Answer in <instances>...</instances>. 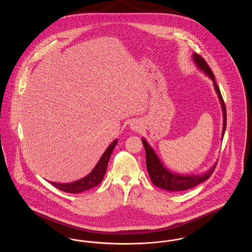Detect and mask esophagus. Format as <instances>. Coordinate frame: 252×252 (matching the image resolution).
Returning <instances> with one entry per match:
<instances>
[{
    "instance_id": "34e87169",
    "label": "esophagus",
    "mask_w": 252,
    "mask_h": 252,
    "mask_svg": "<svg viewBox=\"0 0 252 252\" xmlns=\"http://www.w3.org/2000/svg\"><path fill=\"white\" fill-rule=\"evenodd\" d=\"M130 128L134 131H140L141 130V126L139 124V122L137 121H134L130 124Z\"/></svg>"
}]
</instances>
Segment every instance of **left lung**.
Returning <instances> with one entry per match:
<instances>
[{
	"mask_svg": "<svg viewBox=\"0 0 252 252\" xmlns=\"http://www.w3.org/2000/svg\"><path fill=\"white\" fill-rule=\"evenodd\" d=\"M192 59L195 66L197 67V69H199L201 72H203L204 74L207 75L213 81L214 88H215L217 97L219 99L222 113H223V127H222V136H221L222 140H223L226 126H227V111H226V106L224 104L220 90L216 85L215 74H214V72H212V70L206 63V61L199 55L193 53ZM142 142H143L144 149H145L146 167H147L150 180L154 185H156L157 187L163 189L168 192H181V191L189 190L192 187L200 184L205 180L210 179V177L212 176V174L214 173V171L216 169L217 162H216L208 171H206L205 173L200 174V175H198V174L197 175H189V174L184 175V174L172 172L163 165V163L161 162V160L157 155L156 151L150 146V144H148V142L144 138H142Z\"/></svg>",
	"mask_w": 252,
	"mask_h": 252,
	"instance_id": "obj_1",
	"label": "left lung"
}]
</instances>
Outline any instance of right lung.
Returning a JSON list of instances; mask_svg holds the SVG:
<instances>
[{
    "instance_id": "1",
    "label": "right lung",
    "mask_w": 252,
    "mask_h": 252,
    "mask_svg": "<svg viewBox=\"0 0 252 252\" xmlns=\"http://www.w3.org/2000/svg\"><path fill=\"white\" fill-rule=\"evenodd\" d=\"M117 143H118V139H115L111 144L108 145V148L99 158L94 168L84 178L70 183H59V182L50 181L51 184H53L55 187H57L58 189H60L63 192H70V193L85 192L87 190H90L95 187L98 184H100L104 179V176L106 174L107 167H108L109 158L111 156V153Z\"/></svg>"
}]
</instances>
